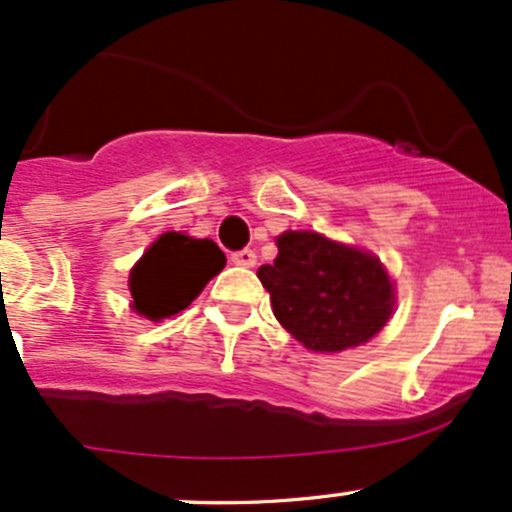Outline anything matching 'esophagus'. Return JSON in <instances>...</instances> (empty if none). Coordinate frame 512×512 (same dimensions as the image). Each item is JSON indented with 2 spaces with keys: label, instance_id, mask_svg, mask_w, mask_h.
<instances>
[{
  "label": "esophagus",
  "instance_id": "1",
  "mask_svg": "<svg viewBox=\"0 0 512 512\" xmlns=\"http://www.w3.org/2000/svg\"><path fill=\"white\" fill-rule=\"evenodd\" d=\"M231 261L241 268H251V266H256V254L251 249H241V251H234V254H231Z\"/></svg>",
  "mask_w": 512,
  "mask_h": 512
}]
</instances>
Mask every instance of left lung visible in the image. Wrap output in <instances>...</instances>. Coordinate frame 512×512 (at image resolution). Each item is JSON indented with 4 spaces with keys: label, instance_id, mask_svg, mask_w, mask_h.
Here are the masks:
<instances>
[{
    "label": "left lung",
    "instance_id": "1",
    "mask_svg": "<svg viewBox=\"0 0 512 512\" xmlns=\"http://www.w3.org/2000/svg\"><path fill=\"white\" fill-rule=\"evenodd\" d=\"M278 323L313 352H340L387 325L394 291L379 258L315 231L278 236V256L258 268Z\"/></svg>",
    "mask_w": 512,
    "mask_h": 512
}]
</instances>
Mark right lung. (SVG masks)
<instances>
[{"label":"right lung","mask_w":512,"mask_h":512,"mask_svg":"<svg viewBox=\"0 0 512 512\" xmlns=\"http://www.w3.org/2000/svg\"><path fill=\"white\" fill-rule=\"evenodd\" d=\"M224 266L226 256L214 241L167 231L130 273L133 308L150 320L177 315Z\"/></svg>","instance_id":"right-lung-1"}]
</instances>
